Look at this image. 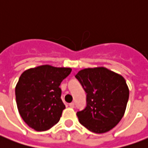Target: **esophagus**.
<instances>
[{"mask_svg": "<svg viewBox=\"0 0 148 148\" xmlns=\"http://www.w3.org/2000/svg\"><path fill=\"white\" fill-rule=\"evenodd\" d=\"M69 106H70V107H71V108H74V102H71L69 104Z\"/></svg>", "mask_w": 148, "mask_h": 148, "instance_id": "esophagus-1", "label": "esophagus"}]
</instances>
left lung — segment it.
Instances as JSON below:
<instances>
[{
    "label": "left lung",
    "mask_w": 148,
    "mask_h": 148,
    "mask_svg": "<svg viewBox=\"0 0 148 148\" xmlns=\"http://www.w3.org/2000/svg\"><path fill=\"white\" fill-rule=\"evenodd\" d=\"M87 93L86 107L77 112L81 124L94 133L109 132L124 116L129 90L123 76L106 67L86 68L75 75Z\"/></svg>",
    "instance_id": "1"
}]
</instances>
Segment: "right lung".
Instances as JSON below:
<instances>
[{
	"label": "right lung",
	"instance_id": "obj_1",
	"mask_svg": "<svg viewBox=\"0 0 148 148\" xmlns=\"http://www.w3.org/2000/svg\"><path fill=\"white\" fill-rule=\"evenodd\" d=\"M72 69L42 65L24 71L16 86L18 111L36 131L48 130L57 124L66 106L60 84Z\"/></svg>",
	"mask_w": 148,
	"mask_h": 148
}]
</instances>
